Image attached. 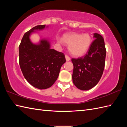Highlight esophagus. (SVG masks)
I'll list each match as a JSON object with an SVG mask.
<instances>
[{"label":"esophagus","mask_w":127,"mask_h":127,"mask_svg":"<svg viewBox=\"0 0 127 127\" xmlns=\"http://www.w3.org/2000/svg\"><path fill=\"white\" fill-rule=\"evenodd\" d=\"M65 59H66V61H69L70 60V58L68 56L65 55Z\"/></svg>","instance_id":"1"}]
</instances>
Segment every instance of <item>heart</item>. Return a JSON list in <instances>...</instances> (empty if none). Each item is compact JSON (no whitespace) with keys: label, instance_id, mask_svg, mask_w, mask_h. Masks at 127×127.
<instances>
[{"label":"heart","instance_id":"heart-1","mask_svg":"<svg viewBox=\"0 0 127 127\" xmlns=\"http://www.w3.org/2000/svg\"><path fill=\"white\" fill-rule=\"evenodd\" d=\"M62 42L69 45L68 50L72 55L81 56L85 55L90 48L92 40L88 34L70 33L64 35Z\"/></svg>","mask_w":127,"mask_h":127}]
</instances>
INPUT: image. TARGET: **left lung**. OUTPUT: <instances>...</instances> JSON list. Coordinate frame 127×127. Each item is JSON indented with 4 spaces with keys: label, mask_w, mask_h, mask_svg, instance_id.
I'll list each match as a JSON object with an SVG mask.
<instances>
[{
    "label": "left lung",
    "mask_w": 127,
    "mask_h": 127,
    "mask_svg": "<svg viewBox=\"0 0 127 127\" xmlns=\"http://www.w3.org/2000/svg\"><path fill=\"white\" fill-rule=\"evenodd\" d=\"M94 40L87 54L78 58H72L74 65L72 82L79 90L87 91L97 85L103 73L106 48L103 37L94 33Z\"/></svg>",
    "instance_id": "8db88e82"
}]
</instances>
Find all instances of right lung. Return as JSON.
<instances>
[{"label":"right lung","instance_id":"right-lung-1","mask_svg":"<svg viewBox=\"0 0 127 127\" xmlns=\"http://www.w3.org/2000/svg\"><path fill=\"white\" fill-rule=\"evenodd\" d=\"M45 27L36 26L26 32L19 46V64L23 76L32 86L40 90L53 85L66 61L63 53L51 48L47 39L40 40L37 44L31 41V35Z\"/></svg>","mask_w":127,"mask_h":127}]
</instances>
